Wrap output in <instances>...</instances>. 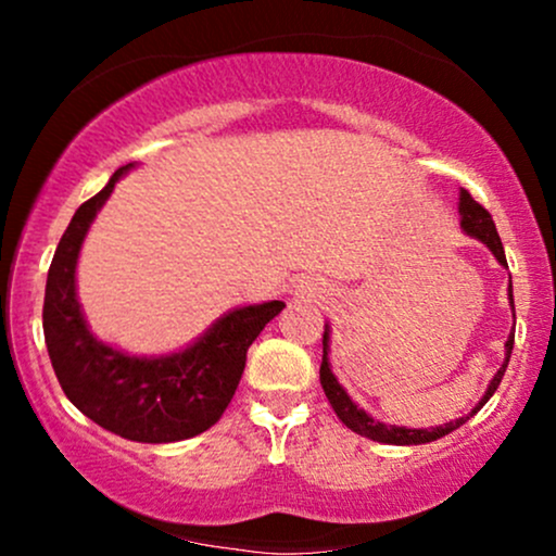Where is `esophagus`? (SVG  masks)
I'll return each instance as SVG.
<instances>
[{
	"mask_svg": "<svg viewBox=\"0 0 556 556\" xmlns=\"http://www.w3.org/2000/svg\"><path fill=\"white\" fill-rule=\"evenodd\" d=\"M316 292H318V287L314 279H300V285L295 287L298 298H316Z\"/></svg>",
	"mask_w": 556,
	"mask_h": 556,
	"instance_id": "1",
	"label": "esophagus"
}]
</instances>
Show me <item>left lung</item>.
<instances>
[{
  "label": "left lung",
  "mask_w": 556,
  "mask_h": 556,
  "mask_svg": "<svg viewBox=\"0 0 556 556\" xmlns=\"http://www.w3.org/2000/svg\"><path fill=\"white\" fill-rule=\"evenodd\" d=\"M457 208H460V227H463V232L470 235V238L481 240L483 245H486L489 251L494 253V258L500 261L504 269H507V258H504L502 240H500V235H496L494 219H491V214L486 212V208H483L481 203H476L473 195H470L468 190H460V203H457ZM507 298H509V308H513V316H515L513 277H509ZM513 344H515V334H509L507 342H504V361H502L500 371H496L494 379L489 381L486 392H483V397L476 402L473 410H470L468 416L450 420V424H444V426H433V429H405V426L381 424V420L371 418L366 410H363V407L355 405L353 397H350V394L344 392V387L340 384V381H337V376L331 374V363H329V324H327V327H324V358H321V371H318V376H321V387H324V394H327L329 405L334 407L337 418H340L350 431L361 433V437L374 439V442H381V444H402V446H405V444L407 446H410V444H426V442H437V439L446 437V433L460 429L465 420L473 418L476 413L481 410L483 405H486L491 394H494L496 387H500L504 371H507L509 355H513Z\"/></svg>",
  "instance_id": "8db88e82"
}]
</instances>
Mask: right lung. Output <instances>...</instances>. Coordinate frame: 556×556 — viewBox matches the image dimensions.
Returning a JSON list of instances; mask_svg holds the SVG:
<instances>
[{
	"mask_svg": "<svg viewBox=\"0 0 556 556\" xmlns=\"http://www.w3.org/2000/svg\"><path fill=\"white\" fill-rule=\"evenodd\" d=\"M132 167L114 172L62 235L43 295V340L62 392L83 416L130 442H182L222 418L240 384L248 348L282 314L285 303L269 300L227 311L195 342L169 355H130L101 342L83 316L75 269L96 214Z\"/></svg>",
	"mask_w": 556,
	"mask_h": 556,
	"instance_id": "obj_1",
	"label": "right lung"
}]
</instances>
